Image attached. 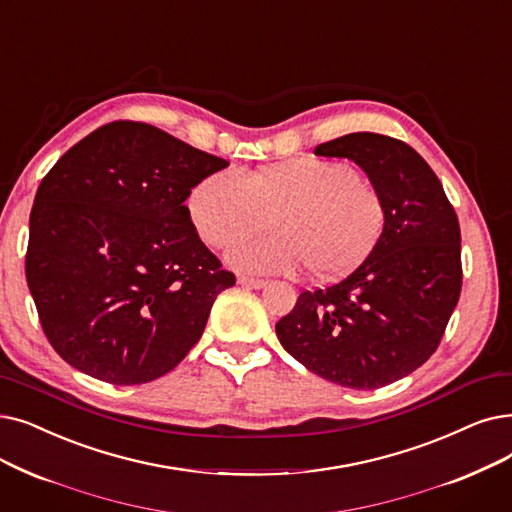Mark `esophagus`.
Returning <instances> with one entry per match:
<instances>
[{"instance_id":"obj_1","label":"esophagus","mask_w":512,"mask_h":512,"mask_svg":"<svg viewBox=\"0 0 512 512\" xmlns=\"http://www.w3.org/2000/svg\"><path fill=\"white\" fill-rule=\"evenodd\" d=\"M238 282L240 284H244V286H251V288H263L265 284H268V280H263V278H253V276H238Z\"/></svg>"}]
</instances>
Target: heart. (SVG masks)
Instances as JSON below:
<instances>
[{"label": "heart", "mask_w": 512, "mask_h": 512, "mask_svg": "<svg viewBox=\"0 0 512 512\" xmlns=\"http://www.w3.org/2000/svg\"><path fill=\"white\" fill-rule=\"evenodd\" d=\"M194 230L209 247L228 249L242 238L276 230L234 247L240 270L295 274L318 280L347 276L372 253L387 224L381 190L343 161L299 157L251 175L219 171L188 196Z\"/></svg>", "instance_id": "heart-1"}]
</instances>
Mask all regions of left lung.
Instances as JSON below:
<instances>
[{"instance_id": "left-lung-1", "label": "left lung", "mask_w": 512, "mask_h": 512, "mask_svg": "<svg viewBox=\"0 0 512 512\" xmlns=\"http://www.w3.org/2000/svg\"><path fill=\"white\" fill-rule=\"evenodd\" d=\"M314 152L358 163L385 198L387 224L351 274L303 291L276 335L330 383L385 387L425 364L446 332L462 288L458 217L439 177L402 140L358 131Z\"/></svg>"}]
</instances>
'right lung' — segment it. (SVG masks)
<instances>
[{
    "label": "right lung",
    "mask_w": 512,
    "mask_h": 512,
    "mask_svg": "<svg viewBox=\"0 0 512 512\" xmlns=\"http://www.w3.org/2000/svg\"><path fill=\"white\" fill-rule=\"evenodd\" d=\"M228 161L140 121H113L64 152L29 219L25 274L64 362L142 385L201 339L236 276L194 230L190 190Z\"/></svg>",
    "instance_id": "obj_1"
}]
</instances>
